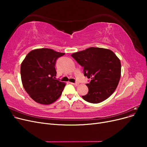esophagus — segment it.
I'll return each mask as SVG.
<instances>
[{
	"label": "esophagus",
	"instance_id": "esophagus-1",
	"mask_svg": "<svg viewBox=\"0 0 147 147\" xmlns=\"http://www.w3.org/2000/svg\"><path fill=\"white\" fill-rule=\"evenodd\" d=\"M74 86H78V84H79V83H72Z\"/></svg>",
	"mask_w": 147,
	"mask_h": 147
}]
</instances>
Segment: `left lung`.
I'll use <instances>...</instances> for the list:
<instances>
[{"label": "left lung", "mask_w": 147, "mask_h": 147, "mask_svg": "<svg viewBox=\"0 0 147 147\" xmlns=\"http://www.w3.org/2000/svg\"><path fill=\"white\" fill-rule=\"evenodd\" d=\"M84 67V75L91 78L86 84L88 94L82 98L90 103L98 104L112 95L121 77V62L109 49L90 47L71 55Z\"/></svg>", "instance_id": "left-lung-1"}]
</instances>
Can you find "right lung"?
<instances>
[{
    "instance_id": "1",
    "label": "right lung",
    "mask_w": 147,
    "mask_h": 147,
    "mask_svg": "<svg viewBox=\"0 0 147 147\" xmlns=\"http://www.w3.org/2000/svg\"><path fill=\"white\" fill-rule=\"evenodd\" d=\"M64 55L50 48H38L30 51L22 62V83L35 102L49 105L61 96L65 83L56 80L55 64Z\"/></svg>"
}]
</instances>
